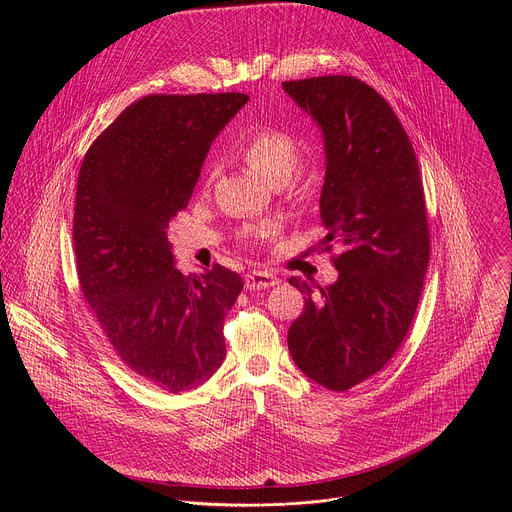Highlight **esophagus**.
Instances as JSON below:
<instances>
[{
	"label": "esophagus",
	"instance_id": "obj_1",
	"mask_svg": "<svg viewBox=\"0 0 512 512\" xmlns=\"http://www.w3.org/2000/svg\"><path fill=\"white\" fill-rule=\"evenodd\" d=\"M279 279L267 271H251L245 275V287L247 289H267L277 285Z\"/></svg>",
	"mask_w": 512,
	"mask_h": 512
}]
</instances>
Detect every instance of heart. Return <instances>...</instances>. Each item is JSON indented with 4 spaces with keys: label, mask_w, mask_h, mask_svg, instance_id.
<instances>
[{
    "label": "heart",
    "mask_w": 512,
    "mask_h": 512,
    "mask_svg": "<svg viewBox=\"0 0 512 512\" xmlns=\"http://www.w3.org/2000/svg\"><path fill=\"white\" fill-rule=\"evenodd\" d=\"M243 162L271 186L285 184L300 164L298 139L273 125L253 129L239 150ZM275 233V223H261L247 231V237H269Z\"/></svg>",
    "instance_id": "obj_1"
}]
</instances>
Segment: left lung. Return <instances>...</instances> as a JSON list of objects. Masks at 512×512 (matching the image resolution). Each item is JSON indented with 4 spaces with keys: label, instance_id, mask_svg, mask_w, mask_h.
Returning <instances> with one entry per match:
<instances>
[{
    "label": "left lung",
    "instance_id": "left-lung-1",
    "mask_svg": "<svg viewBox=\"0 0 512 512\" xmlns=\"http://www.w3.org/2000/svg\"><path fill=\"white\" fill-rule=\"evenodd\" d=\"M281 85L322 129V245L342 249L332 285L289 277L308 298L287 346L314 383L348 391L391 360L419 304L429 263L419 164L395 111L367 83L332 75Z\"/></svg>",
    "mask_w": 512,
    "mask_h": 512
}]
</instances>
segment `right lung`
Segmentation results:
<instances>
[{"mask_svg":"<svg viewBox=\"0 0 512 512\" xmlns=\"http://www.w3.org/2000/svg\"><path fill=\"white\" fill-rule=\"evenodd\" d=\"M247 101L143 97L81 164L72 239L83 296L127 369L166 393L200 387L227 354L223 326L243 279L218 263L182 275L168 227L188 206L210 143Z\"/></svg>","mask_w":512,"mask_h":512,"instance_id":"right-lung-1","label":"right lung"}]
</instances>
